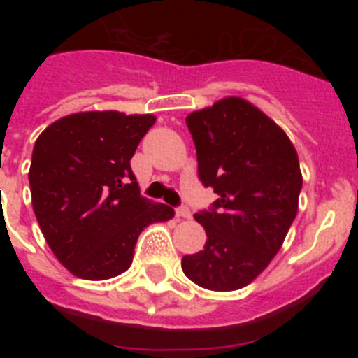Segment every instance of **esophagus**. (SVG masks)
I'll return each instance as SVG.
<instances>
[{"label":"esophagus","instance_id":"1","mask_svg":"<svg viewBox=\"0 0 358 358\" xmlns=\"http://www.w3.org/2000/svg\"><path fill=\"white\" fill-rule=\"evenodd\" d=\"M176 215H177V218H189L192 217V211H189L186 206H179L176 210Z\"/></svg>","mask_w":358,"mask_h":358}]
</instances>
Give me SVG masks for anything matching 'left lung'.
<instances>
[{"mask_svg": "<svg viewBox=\"0 0 358 358\" xmlns=\"http://www.w3.org/2000/svg\"><path fill=\"white\" fill-rule=\"evenodd\" d=\"M199 179L218 195L195 213L206 245L182 256V273L208 290H238L271 264L297 213L303 186L289 136L258 107L229 96L186 118Z\"/></svg>", "mask_w": 358, "mask_h": 358, "instance_id": "left-lung-1", "label": "left lung"}]
</instances>
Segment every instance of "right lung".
<instances>
[{"instance_id":"obj_1","label":"right lung","mask_w":358,"mask_h":358,"mask_svg":"<svg viewBox=\"0 0 358 358\" xmlns=\"http://www.w3.org/2000/svg\"><path fill=\"white\" fill-rule=\"evenodd\" d=\"M152 115L77 113L53 122L31 152V206L50 249L82 280H109L132 264L136 242L173 210L140 195L131 159Z\"/></svg>"}]
</instances>
